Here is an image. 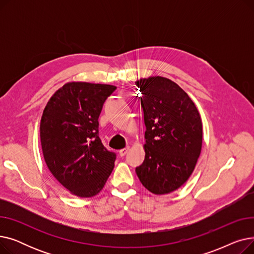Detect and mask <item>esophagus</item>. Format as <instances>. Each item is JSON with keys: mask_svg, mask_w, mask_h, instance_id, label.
Instances as JSON below:
<instances>
[{"mask_svg": "<svg viewBox=\"0 0 254 254\" xmlns=\"http://www.w3.org/2000/svg\"><path fill=\"white\" fill-rule=\"evenodd\" d=\"M128 150H129V147H126V148L120 149V150H119V155H120V156H125V155L127 153Z\"/></svg>", "mask_w": 254, "mask_h": 254, "instance_id": "esophagus-1", "label": "esophagus"}]
</instances>
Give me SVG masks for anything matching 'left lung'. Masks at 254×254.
Wrapping results in <instances>:
<instances>
[{"label":"left lung","instance_id":"left-lung-1","mask_svg":"<svg viewBox=\"0 0 254 254\" xmlns=\"http://www.w3.org/2000/svg\"><path fill=\"white\" fill-rule=\"evenodd\" d=\"M136 85L142 93L146 127L145 158L136 168L137 176L150 192L170 193L195 168L203 143L202 119L188 93L172 80L152 76Z\"/></svg>","mask_w":254,"mask_h":254}]
</instances>
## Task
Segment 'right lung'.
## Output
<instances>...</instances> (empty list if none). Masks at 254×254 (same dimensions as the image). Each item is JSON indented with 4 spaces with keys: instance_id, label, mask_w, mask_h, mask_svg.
Segmentation results:
<instances>
[{
    "instance_id": "1",
    "label": "right lung",
    "mask_w": 254,
    "mask_h": 254,
    "mask_svg": "<svg viewBox=\"0 0 254 254\" xmlns=\"http://www.w3.org/2000/svg\"><path fill=\"white\" fill-rule=\"evenodd\" d=\"M116 86L68 82L45 106L40 139L45 163L55 178L72 194L91 197L104 188L116 154L99 137V116Z\"/></svg>"
}]
</instances>
